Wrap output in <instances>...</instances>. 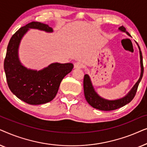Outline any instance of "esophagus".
Wrapping results in <instances>:
<instances>
[{"label":"esophagus","instance_id":"esophagus-1","mask_svg":"<svg viewBox=\"0 0 147 147\" xmlns=\"http://www.w3.org/2000/svg\"><path fill=\"white\" fill-rule=\"evenodd\" d=\"M84 67V64L82 63L81 61H77L76 63H74V68H76V69H80V68H82Z\"/></svg>","mask_w":147,"mask_h":147}]
</instances>
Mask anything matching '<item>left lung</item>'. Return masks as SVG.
<instances>
[{"mask_svg":"<svg viewBox=\"0 0 147 147\" xmlns=\"http://www.w3.org/2000/svg\"><path fill=\"white\" fill-rule=\"evenodd\" d=\"M119 29L120 31L126 32L128 35L130 36V35L128 33V32L126 31L125 27L123 26L119 27ZM140 49V65H141V74H140V77L138 82H136L132 89L130 90V92L126 95L125 97L121 98V99L116 100H104L103 98H100L96 92L94 91L93 86L90 81V77L88 74H86L84 78V95H85V98L86 101L88 102V104L90 106L94 108H96L98 110H103V111H110V110H116L118 108H120L122 107V106H125L130 102L132 100V99L134 98L136 95V91H137L138 84H139L140 80H141L142 78V75H143L144 71V67H143V63H142V53L140 51V47L138 46Z\"/></svg>","mask_w":147,"mask_h":147,"instance_id":"8db88e82","label":"left lung"}]
</instances>
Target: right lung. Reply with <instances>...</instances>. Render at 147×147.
Here are the masks:
<instances>
[{"label":"right lung","instance_id":"add662e5","mask_svg":"<svg viewBox=\"0 0 147 147\" xmlns=\"http://www.w3.org/2000/svg\"><path fill=\"white\" fill-rule=\"evenodd\" d=\"M29 28L53 31L47 24L36 21L20 28L8 44L4 69L11 91L26 103L39 105L47 103L55 97L61 80L71 71L74 65L71 63H54L38 71L22 65L18 58V48L22 37Z\"/></svg>","mask_w":147,"mask_h":147}]
</instances>
